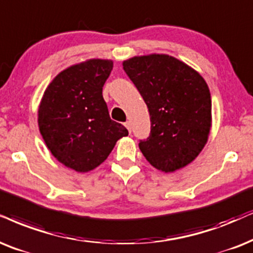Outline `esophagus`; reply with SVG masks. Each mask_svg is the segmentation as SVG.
Masks as SVG:
<instances>
[{"instance_id":"1","label":"esophagus","mask_w":253,"mask_h":253,"mask_svg":"<svg viewBox=\"0 0 253 253\" xmlns=\"http://www.w3.org/2000/svg\"><path fill=\"white\" fill-rule=\"evenodd\" d=\"M125 126H126V128L128 129V132L130 133V123H129V121H127V123H125Z\"/></svg>"}]
</instances>
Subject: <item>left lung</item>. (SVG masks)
<instances>
[{
  "mask_svg": "<svg viewBox=\"0 0 253 253\" xmlns=\"http://www.w3.org/2000/svg\"><path fill=\"white\" fill-rule=\"evenodd\" d=\"M148 107L150 135L139 148L153 167L172 172L202 152L211 129V97L202 76L165 53L123 62Z\"/></svg>",
  "mask_w": 253,
  "mask_h": 253,
  "instance_id": "1",
  "label": "left lung"
}]
</instances>
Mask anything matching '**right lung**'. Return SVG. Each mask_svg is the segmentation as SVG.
<instances>
[{"label":"right lung","instance_id":"add662e5","mask_svg":"<svg viewBox=\"0 0 253 253\" xmlns=\"http://www.w3.org/2000/svg\"><path fill=\"white\" fill-rule=\"evenodd\" d=\"M113 60L92 58L60 71L44 91L38 127L51 154L78 172H87L108 158L117 141L128 135L111 120L103 86Z\"/></svg>","mask_w":253,"mask_h":253}]
</instances>
